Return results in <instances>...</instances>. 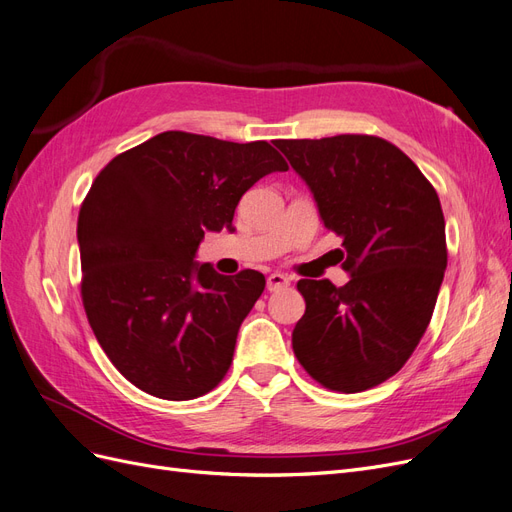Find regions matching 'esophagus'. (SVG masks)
<instances>
[{"label": "esophagus", "instance_id": "34e87169", "mask_svg": "<svg viewBox=\"0 0 512 512\" xmlns=\"http://www.w3.org/2000/svg\"><path fill=\"white\" fill-rule=\"evenodd\" d=\"M289 283H291V280L285 274H270L268 276V291L270 293L272 291H280V289H285Z\"/></svg>", "mask_w": 512, "mask_h": 512}]
</instances>
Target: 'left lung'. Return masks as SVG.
I'll use <instances>...</instances> for the list:
<instances>
[{"label": "left lung", "instance_id": "1", "mask_svg": "<svg viewBox=\"0 0 512 512\" xmlns=\"http://www.w3.org/2000/svg\"><path fill=\"white\" fill-rule=\"evenodd\" d=\"M342 238L351 280L302 278L293 353L315 381L357 393L385 383L417 349L447 268L438 193L398 146L368 134L276 140Z\"/></svg>", "mask_w": 512, "mask_h": 512}]
</instances>
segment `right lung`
<instances>
[{
	"mask_svg": "<svg viewBox=\"0 0 512 512\" xmlns=\"http://www.w3.org/2000/svg\"><path fill=\"white\" fill-rule=\"evenodd\" d=\"M285 170L266 140L163 131L95 176L78 212L80 298L131 385L180 402L223 381L266 278L223 276L193 257L206 229H232L240 197L259 178Z\"/></svg>",
	"mask_w": 512,
	"mask_h": 512,
	"instance_id": "obj_1",
	"label": "right lung"
}]
</instances>
